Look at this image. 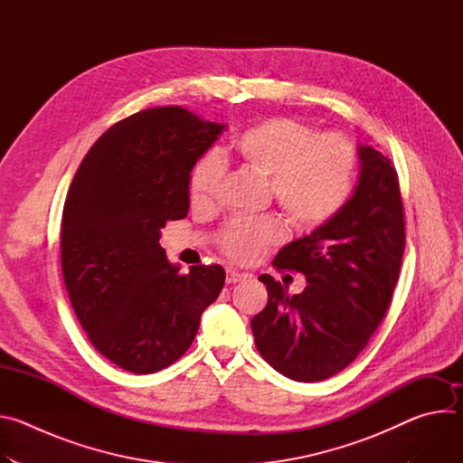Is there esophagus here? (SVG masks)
Returning a JSON list of instances; mask_svg holds the SVG:
<instances>
[{
  "label": "esophagus",
  "instance_id": "34e87169",
  "mask_svg": "<svg viewBox=\"0 0 463 463\" xmlns=\"http://www.w3.org/2000/svg\"><path fill=\"white\" fill-rule=\"evenodd\" d=\"M243 279H247V275L238 273V271H234V269H227V284H236V282H240V280H243Z\"/></svg>",
  "mask_w": 463,
  "mask_h": 463
}]
</instances>
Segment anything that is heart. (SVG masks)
Masks as SVG:
<instances>
[{"label": "heart", "mask_w": 463, "mask_h": 463, "mask_svg": "<svg viewBox=\"0 0 463 463\" xmlns=\"http://www.w3.org/2000/svg\"><path fill=\"white\" fill-rule=\"evenodd\" d=\"M229 156L268 175L273 200L298 229H315L345 207L357 165L355 148L343 134H313L307 124L291 117H271L249 126L231 141ZM223 175L225 165L218 156L197 161L188 183L192 205H209ZM282 238L284 225L273 216L243 220L225 231L223 249L240 261H252Z\"/></svg>", "instance_id": "heart-1"}]
</instances>
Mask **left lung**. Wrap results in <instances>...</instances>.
<instances>
[{"label": "left lung", "mask_w": 463, "mask_h": 463, "mask_svg": "<svg viewBox=\"0 0 463 463\" xmlns=\"http://www.w3.org/2000/svg\"><path fill=\"white\" fill-rule=\"evenodd\" d=\"M345 207L311 234L284 245L273 263L298 271V295L261 275L268 306L250 320L260 355L282 375L313 383L345 370L381 324L398 284L405 218L398 174L368 145Z\"/></svg>", "instance_id": "obj_1"}]
</instances>
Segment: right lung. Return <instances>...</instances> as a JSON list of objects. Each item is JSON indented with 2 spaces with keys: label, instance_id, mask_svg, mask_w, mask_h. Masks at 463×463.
<instances>
[{
  "label": "right lung",
  "instance_id": "add662e5",
  "mask_svg": "<svg viewBox=\"0 0 463 463\" xmlns=\"http://www.w3.org/2000/svg\"><path fill=\"white\" fill-rule=\"evenodd\" d=\"M225 124L179 106L113 124L80 163L61 214V275L91 345L117 366L154 373L192 345L218 298L222 266L186 275L159 245L166 222L188 214L194 165Z\"/></svg>",
  "mask_w": 463,
  "mask_h": 463
}]
</instances>
